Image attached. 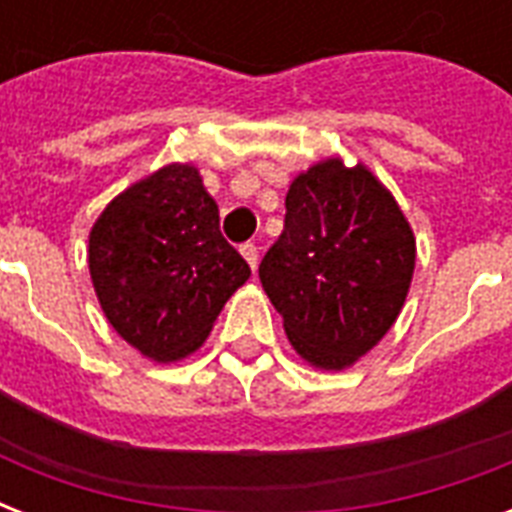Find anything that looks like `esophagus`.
<instances>
[{
    "label": "esophagus",
    "instance_id": "34e87169",
    "mask_svg": "<svg viewBox=\"0 0 512 512\" xmlns=\"http://www.w3.org/2000/svg\"><path fill=\"white\" fill-rule=\"evenodd\" d=\"M239 252H241V257H244V260L249 263V268L255 271V268H257V247H255V244H241Z\"/></svg>",
    "mask_w": 512,
    "mask_h": 512
}]
</instances>
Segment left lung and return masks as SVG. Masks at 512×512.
Returning a JSON list of instances; mask_svg holds the SVG:
<instances>
[{"instance_id": "1", "label": "left lung", "mask_w": 512, "mask_h": 512, "mask_svg": "<svg viewBox=\"0 0 512 512\" xmlns=\"http://www.w3.org/2000/svg\"><path fill=\"white\" fill-rule=\"evenodd\" d=\"M417 244L393 193L340 156L292 180L260 281L297 356L342 372L388 335L404 308Z\"/></svg>"}]
</instances>
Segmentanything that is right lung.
Wrapping results in <instances>:
<instances>
[{
    "mask_svg": "<svg viewBox=\"0 0 512 512\" xmlns=\"http://www.w3.org/2000/svg\"><path fill=\"white\" fill-rule=\"evenodd\" d=\"M87 263L108 324L156 364L199 350L252 273L223 239L215 199L188 162L167 164L108 201L92 225Z\"/></svg>",
    "mask_w": 512,
    "mask_h": 512,
    "instance_id": "right-lung-1",
    "label": "right lung"
}]
</instances>
